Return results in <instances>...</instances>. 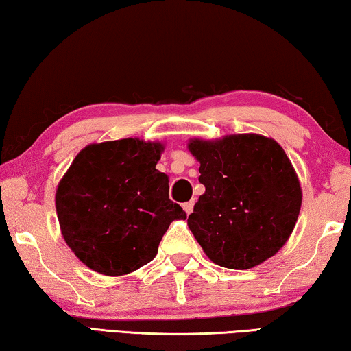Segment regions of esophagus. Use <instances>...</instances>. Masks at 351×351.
Wrapping results in <instances>:
<instances>
[{
  "label": "esophagus",
  "instance_id": "esophagus-1",
  "mask_svg": "<svg viewBox=\"0 0 351 351\" xmlns=\"http://www.w3.org/2000/svg\"><path fill=\"white\" fill-rule=\"evenodd\" d=\"M182 208H184V211H186V215H191L192 213V210H194V202H186L184 205H182Z\"/></svg>",
  "mask_w": 351,
  "mask_h": 351
}]
</instances>
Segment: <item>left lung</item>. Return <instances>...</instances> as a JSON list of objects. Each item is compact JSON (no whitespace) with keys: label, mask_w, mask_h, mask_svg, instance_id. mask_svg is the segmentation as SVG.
<instances>
[{"label":"left lung","mask_w":351,"mask_h":351,"mask_svg":"<svg viewBox=\"0 0 351 351\" xmlns=\"http://www.w3.org/2000/svg\"><path fill=\"white\" fill-rule=\"evenodd\" d=\"M187 149L205 186L187 226L208 259L246 270L278 253L302 205L299 178L283 147L274 138L239 133L191 138Z\"/></svg>","instance_id":"obj_1"}]
</instances>
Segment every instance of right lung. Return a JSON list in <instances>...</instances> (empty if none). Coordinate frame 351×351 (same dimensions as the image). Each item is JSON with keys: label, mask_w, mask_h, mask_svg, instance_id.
Returning <instances> with one entry per match:
<instances>
[{"label": "right lung", "mask_w": 351, "mask_h": 351, "mask_svg": "<svg viewBox=\"0 0 351 351\" xmlns=\"http://www.w3.org/2000/svg\"><path fill=\"white\" fill-rule=\"evenodd\" d=\"M164 149L140 138L92 143L58 182L62 237L93 272H135L156 258L169 226L186 219L169 199V176L156 169Z\"/></svg>", "instance_id": "right-lung-1"}]
</instances>
